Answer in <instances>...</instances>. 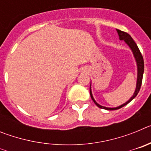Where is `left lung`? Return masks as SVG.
I'll use <instances>...</instances> for the list:
<instances>
[{"instance_id":"obj_1","label":"left lung","mask_w":151,"mask_h":151,"mask_svg":"<svg viewBox=\"0 0 151 151\" xmlns=\"http://www.w3.org/2000/svg\"><path fill=\"white\" fill-rule=\"evenodd\" d=\"M116 31H117V32H118L119 39L124 40V41H125V43L127 44V45L130 47V48L132 49V50L133 54H134V57H135L136 62H137V66H138V79H137V85H136L135 91H134L132 97H131L130 99H129L127 102L125 103L124 104L121 105V106L116 108L105 107V106H101V105L98 104L94 101V97H93V96H92L91 91V87H90V94H91V97L92 101H94V104H95L98 107L101 108V109H105V110H118V109H120V108L123 107L124 106L128 104L130 101H132L134 97L137 96V94H138V92H139L140 88H141V83H142V78H143L144 69H145V64H144L143 57H142V55H141V51H140L139 48L138 47V46H137V45H136V43L134 42V40L132 39V37L130 36V35L128 34L127 32H122V31L119 30V29H116Z\"/></svg>"}]
</instances>
